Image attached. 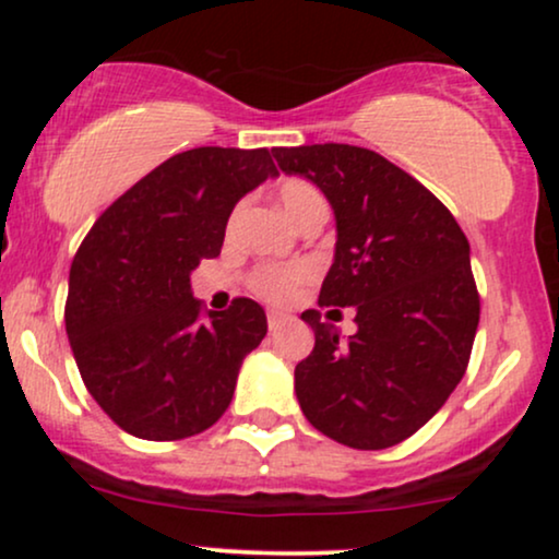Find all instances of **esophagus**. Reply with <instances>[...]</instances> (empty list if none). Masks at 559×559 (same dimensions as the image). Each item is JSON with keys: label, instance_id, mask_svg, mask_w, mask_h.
<instances>
[{"label": "esophagus", "instance_id": "1", "mask_svg": "<svg viewBox=\"0 0 559 559\" xmlns=\"http://www.w3.org/2000/svg\"><path fill=\"white\" fill-rule=\"evenodd\" d=\"M284 323H286V316H281V312H267V329L278 331Z\"/></svg>", "mask_w": 559, "mask_h": 559}]
</instances>
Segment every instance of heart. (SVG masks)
<instances>
[{"label": "heart", "instance_id": "obj_1", "mask_svg": "<svg viewBox=\"0 0 559 559\" xmlns=\"http://www.w3.org/2000/svg\"><path fill=\"white\" fill-rule=\"evenodd\" d=\"M278 202L294 223H299L312 210L325 207L323 197H320L316 186L310 181H301V178H288V181L278 186ZM310 275V265H305V262H297V265H265L254 271L252 288L260 297L271 301H286L294 294V288L305 284Z\"/></svg>", "mask_w": 559, "mask_h": 559}]
</instances>
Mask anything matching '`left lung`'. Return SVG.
Listing matches in <instances>:
<instances>
[{"mask_svg": "<svg viewBox=\"0 0 559 559\" xmlns=\"http://www.w3.org/2000/svg\"><path fill=\"white\" fill-rule=\"evenodd\" d=\"M278 168L305 176L336 217L333 265L318 305L355 310L342 338L318 310L310 357L294 370L305 418L352 449H386L426 426L463 381L480 301L471 243L426 186L362 146H275Z\"/></svg>", "mask_w": 559, "mask_h": 559, "instance_id": "1", "label": "left lung"}]
</instances>
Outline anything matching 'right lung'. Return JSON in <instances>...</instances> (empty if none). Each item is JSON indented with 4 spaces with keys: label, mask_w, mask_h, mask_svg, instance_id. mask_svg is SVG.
<instances>
[{
    "label": "right lung",
    "mask_w": 559,
    "mask_h": 559,
    "mask_svg": "<svg viewBox=\"0 0 559 559\" xmlns=\"http://www.w3.org/2000/svg\"><path fill=\"white\" fill-rule=\"evenodd\" d=\"M275 176L267 150L181 152L115 199L75 252L70 349L88 394L126 433L186 439L228 409L267 318L243 297L204 316L191 271L221 254L236 202Z\"/></svg>",
    "instance_id": "add662e5"
}]
</instances>
